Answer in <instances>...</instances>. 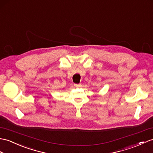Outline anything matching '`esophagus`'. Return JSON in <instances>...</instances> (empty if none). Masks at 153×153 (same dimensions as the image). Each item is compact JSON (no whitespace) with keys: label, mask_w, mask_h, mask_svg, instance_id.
<instances>
[{"label":"esophagus","mask_w":153,"mask_h":153,"mask_svg":"<svg viewBox=\"0 0 153 153\" xmlns=\"http://www.w3.org/2000/svg\"><path fill=\"white\" fill-rule=\"evenodd\" d=\"M74 87H80V84H74Z\"/></svg>","instance_id":"obj_1"}]
</instances>
